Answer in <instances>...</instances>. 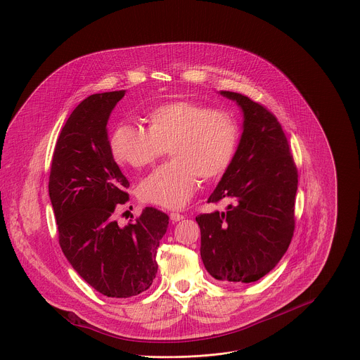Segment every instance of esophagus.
I'll list each match as a JSON object with an SVG mask.
<instances>
[{"label":"esophagus","instance_id":"obj_1","mask_svg":"<svg viewBox=\"0 0 360 360\" xmlns=\"http://www.w3.org/2000/svg\"><path fill=\"white\" fill-rule=\"evenodd\" d=\"M169 218L172 219V222H178V221L184 219L185 217L182 216V214H179V213H171V214H169Z\"/></svg>","mask_w":360,"mask_h":360}]
</instances>
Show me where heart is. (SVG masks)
<instances>
[{"mask_svg": "<svg viewBox=\"0 0 360 360\" xmlns=\"http://www.w3.org/2000/svg\"><path fill=\"white\" fill-rule=\"evenodd\" d=\"M147 129L121 122L111 135L114 158L142 169L169 148L174 158L155 169L139 186L144 203L182 209L193 196L200 176L216 181L231 167L238 143L235 118L193 100H175L153 107L146 114Z\"/></svg>", "mask_w": 360, "mask_h": 360, "instance_id": "1", "label": "heart"}]
</instances>
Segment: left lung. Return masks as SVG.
Listing matches in <instances>:
<instances>
[{
    "mask_svg": "<svg viewBox=\"0 0 360 360\" xmlns=\"http://www.w3.org/2000/svg\"><path fill=\"white\" fill-rule=\"evenodd\" d=\"M243 112L233 161L209 203L226 210L200 214V256L209 274L226 284H249L281 260L295 229L297 171L277 118L249 97L219 91Z\"/></svg>",
    "mask_w": 360,
    "mask_h": 360,
    "instance_id": "1",
    "label": "left lung"
}]
</instances>
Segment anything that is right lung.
<instances>
[{
	"label": "right lung",
	"mask_w": 360,
	"mask_h": 360,
	"mask_svg": "<svg viewBox=\"0 0 360 360\" xmlns=\"http://www.w3.org/2000/svg\"><path fill=\"white\" fill-rule=\"evenodd\" d=\"M124 96L125 90L91 94L73 110L56 143L49 182L65 257L108 297H129L150 288L168 228V216L154 207L125 226L115 221V212L128 202L129 182L112 157L107 124Z\"/></svg>",
	"instance_id": "1"
}]
</instances>
